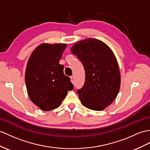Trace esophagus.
I'll return each instance as SVG.
<instances>
[{
	"instance_id": "34e87169",
	"label": "esophagus",
	"mask_w": 150,
	"mask_h": 150,
	"mask_svg": "<svg viewBox=\"0 0 150 150\" xmlns=\"http://www.w3.org/2000/svg\"><path fill=\"white\" fill-rule=\"evenodd\" d=\"M70 79H71V83H74V76H71Z\"/></svg>"
}]
</instances>
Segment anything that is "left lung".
<instances>
[{
  "label": "left lung",
  "mask_w": 150,
  "mask_h": 150,
  "mask_svg": "<svg viewBox=\"0 0 150 150\" xmlns=\"http://www.w3.org/2000/svg\"><path fill=\"white\" fill-rule=\"evenodd\" d=\"M71 51L81 61L85 71V84L77 91L81 103L92 110H104L115 99L121 84L114 53L106 44L93 38L78 42Z\"/></svg>",
  "instance_id": "8db88e82"
}]
</instances>
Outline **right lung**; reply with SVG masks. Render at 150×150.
Instances as JSON below:
<instances>
[{
	"mask_svg": "<svg viewBox=\"0 0 150 150\" xmlns=\"http://www.w3.org/2000/svg\"><path fill=\"white\" fill-rule=\"evenodd\" d=\"M67 45L43 43L33 51L25 71L29 98L42 111L57 108L74 86L59 61Z\"/></svg>",
	"mask_w": 150,
	"mask_h": 150,
	"instance_id": "right-lung-1",
	"label": "right lung"
}]
</instances>
